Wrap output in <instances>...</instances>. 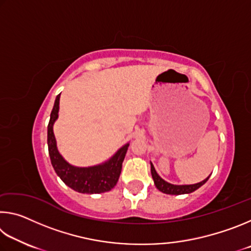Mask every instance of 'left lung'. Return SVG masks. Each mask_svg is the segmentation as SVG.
Segmentation results:
<instances>
[{
    "mask_svg": "<svg viewBox=\"0 0 251 251\" xmlns=\"http://www.w3.org/2000/svg\"><path fill=\"white\" fill-rule=\"evenodd\" d=\"M151 177L154 179V184L157 187V189L160 190L161 193L168 194V195H184V194H190L195 192V190L198 189L199 187H201L205 182L209 179L210 176H208L206 179H203L201 182H197V184L194 185H173L169 184L166 180H164L158 174L156 173L154 165L151 163Z\"/></svg>",
    "mask_w": 251,
    "mask_h": 251,
    "instance_id": "obj_1",
    "label": "left lung"
}]
</instances>
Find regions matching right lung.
I'll return each mask as SVG.
<instances>
[{"label":"right lung","instance_id":"right-lung-1","mask_svg":"<svg viewBox=\"0 0 251 251\" xmlns=\"http://www.w3.org/2000/svg\"><path fill=\"white\" fill-rule=\"evenodd\" d=\"M59 96L55 100L50 123L48 126V145L50 163L57 176L70 188L82 194H100L109 192L117 184L122 172V164L125 158L129 144L121 147L116 154L103 164L91 167H76L67 163L59 154L56 147V139L53 133V125L58 117Z\"/></svg>","mask_w":251,"mask_h":251}]
</instances>
